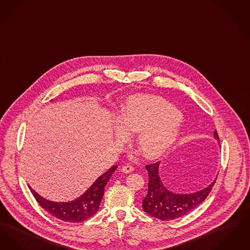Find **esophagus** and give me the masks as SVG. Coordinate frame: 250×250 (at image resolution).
<instances>
[{
  "label": "esophagus",
  "mask_w": 250,
  "mask_h": 250,
  "mask_svg": "<svg viewBox=\"0 0 250 250\" xmlns=\"http://www.w3.org/2000/svg\"><path fill=\"white\" fill-rule=\"evenodd\" d=\"M121 171H122L123 173L129 174V173H131V172L133 171V167L130 166V165H124V166L121 167Z\"/></svg>",
  "instance_id": "obj_1"
}]
</instances>
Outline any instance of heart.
<instances>
[{"label": "heart", "mask_w": 250, "mask_h": 250, "mask_svg": "<svg viewBox=\"0 0 250 250\" xmlns=\"http://www.w3.org/2000/svg\"><path fill=\"white\" fill-rule=\"evenodd\" d=\"M120 124L114 131L125 140L128 133L137 132L136 144L144 156L156 160L177 141L181 128V114L163 98L135 95L128 98L118 114Z\"/></svg>", "instance_id": "obj_1"}]
</instances>
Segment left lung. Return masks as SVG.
I'll return each mask as SVG.
<instances>
[{"label": "left lung", "mask_w": 250, "mask_h": 250, "mask_svg": "<svg viewBox=\"0 0 250 250\" xmlns=\"http://www.w3.org/2000/svg\"><path fill=\"white\" fill-rule=\"evenodd\" d=\"M214 138L219 141L217 130L214 131ZM161 163L146 166L148 173V190L143 199V209L146 213L162 220H172L183 217L202 204L213 186L217 177L205 188L189 193H176L163 184L160 174Z\"/></svg>", "instance_id": "left-lung-1"}]
</instances>
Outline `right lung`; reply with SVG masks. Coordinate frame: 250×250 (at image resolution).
<instances>
[{"instance_id":"add662e5","label":"right lung","mask_w":250,"mask_h":250,"mask_svg":"<svg viewBox=\"0 0 250 250\" xmlns=\"http://www.w3.org/2000/svg\"><path fill=\"white\" fill-rule=\"evenodd\" d=\"M117 168V165L112 166L105 173L100 175L82 195L69 202L47 200L38 194L31 186L29 188L38 204L53 217L66 222H81L97 213L104 188Z\"/></svg>"}]
</instances>
